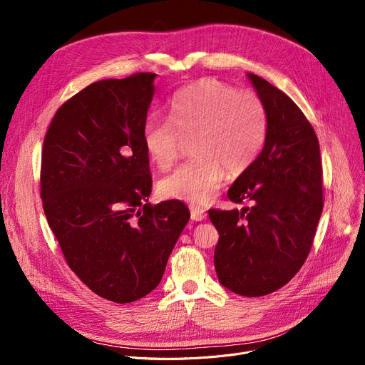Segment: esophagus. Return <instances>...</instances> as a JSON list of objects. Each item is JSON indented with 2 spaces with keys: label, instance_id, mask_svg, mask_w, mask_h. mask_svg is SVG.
<instances>
[{
  "label": "esophagus",
  "instance_id": "esophagus-1",
  "mask_svg": "<svg viewBox=\"0 0 365 365\" xmlns=\"http://www.w3.org/2000/svg\"><path fill=\"white\" fill-rule=\"evenodd\" d=\"M190 219L195 220V222H201L207 217L205 212L201 208V207H197V205H190Z\"/></svg>",
  "mask_w": 365,
  "mask_h": 365
}]
</instances>
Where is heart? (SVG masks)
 Masks as SVG:
<instances>
[{
    "mask_svg": "<svg viewBox=\"0 0 365 365\" xmlns=\"http://www.w3.org/2000/svg\"><path fill=\"white\" fill-rule=\"evenodd\" d=\"M266 133L267 112L257 93L204 78L176 93L170 120L148 117L143 146L153 164L168 170L185 139L192 138L195 157L160 180L158 192L164 198L205 204L222 186L226 168L241 173L256 161Z\"/></svg>",
    "mask_w": 365,
    "mask_h": 365,
    "instance_id": "heart-1",
    "label": "heart"
}]
</instances>
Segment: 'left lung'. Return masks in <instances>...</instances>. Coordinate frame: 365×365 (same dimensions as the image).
Instances as JSON below:
<instances>
[{
	"instance_id": "obj_1",
	"label": "left lung",
	"mask_w": 365,
	"mask_h": 365,
	"mask_svg": "<svg viewBox=\"0 0 365 365\" xmlns=\"http://www.w3.org/2000/svg\"><path fill=\"white\" fill-rule=\"evenodd\" d=\"M267 112V133L256 161L227 190L253 207L210 210L219 232L216 274L235 294L260 297L289 282L303 266L322 213V167L317 134L279 88L247 73Z\"/></svg>"
}]
</instances>
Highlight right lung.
<instances>
[{
	"label": "right lung",
	"mask_w": 365,
	"mask_h": 365,
	"mask_svg": "<svg viewBox=\"0 0 365 365\" xmlns=\"http://www.w3.org/2000/svg\"><path fill=\"white\" fill-rule=\"evenodd\" d=\"M157 73L93 83L51 120L41 198L68 266L91 292L131 303L160 284L190 213L178 200L148 202L143 125Z\"/></svg>",
	"instance_id": "1"
}]
</instances>
